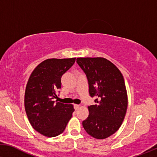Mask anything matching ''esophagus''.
Masks as SVG:
<instances>
[{
    "instance_id": "obj_1",
    "label": "esophagus",
    "mask_w": 157,
    "mask_h": 157,
    "mask_svg": "<svg viewBox=\"0 0 157 157\" xmlns=\"http://www.w3.org/2000/svg\"><path fill=\"white\" fill-rule=\"evenodd\" d=\"M79 107V105H74L75 109H78Z\"/></svg>"
}]
</instances>
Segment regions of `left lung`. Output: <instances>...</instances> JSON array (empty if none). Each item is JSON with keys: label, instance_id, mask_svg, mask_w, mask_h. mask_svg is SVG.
<instances>
[{"label": "left lung", "instance_id": "obj_1", "mask_svg": "<svg viewBox=\"0 0 157 157\" xmlns=\"http://www.w3.org/2000/svg\"><path fill=\"white\" fill-rule=\"evenodd\" d=\"M77 63L85 72L89 93L96 97L88 107L89 116L82 126L92 137L103 140L115 133L122 125L127 109V94L120 70L103 57H78Z\"/></svg>", "mask_w": 157, "mask_h": 157}]
</instances>
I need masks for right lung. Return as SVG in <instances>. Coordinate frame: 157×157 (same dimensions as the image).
I'll use <instances>...</instances> for the list:
<instances>
[{
    "mask_svg": "<svg viewBox=\"0 0 157 157\" xmlns=\"http://www.w3.org/2000/svg\"><path fill=\"white\" fill-rule=\"evenodd\" d=\"M75 58L48 59L40 63L30 75L25 92V109L28 120L40 134L54 137L63 133L71 119L72 105L58 102L57 91L61 78Z\"/></svg>",
    "mask_w": 157,
    "mask_h": 157,
    "instance_id": "right-lung-1",
    "label": "right lung"
}]
</instances>
